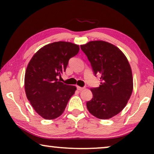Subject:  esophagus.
<instances>
[{
    "mask_svg": "<svg viewBox=\"0 0 154 154\" xmlns=\"http://www.w3.org/2000/svg\"><path fill=\"white\" fill-rule=\"evenodd\" d=\"M77 89H78V90H79V91H81V90H84V88H83V87H79V86H77Z\"/></svg>",
    "mask_w": 154,
    "mask_h": 154,
    "instance_id": "obj_1",
    "label": "esophagus"
}]
</instances>
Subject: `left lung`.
Returning a JSON list of instances; mask_svg holds the SVG:
<instances>
[{"instance_id":"left-lung-1","label":"left lung","mask_w":154,"mask_h":154,"mask_svg":"<svg viewBox=\"0 0 154 154\" xmlns=\"http://www.w3.org/2000/svg\"><path fill=\"white\" fill-rule=\"evenodd\" d=\"M81 48L101 82L99 87L91 88L92 98L86 106L94 116L111 119L123 110L132 92L129 62L119 48L107 42L90 41Z\"/></svg>"}]
</instances>
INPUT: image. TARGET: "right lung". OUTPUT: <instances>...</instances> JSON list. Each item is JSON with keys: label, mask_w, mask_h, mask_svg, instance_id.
I'll return each mask as SVG.
<instances>
[{"label": "right lung", "mask_w": 154, "mask_h": 154, "mask_svg": "<svg viewBox=\"0 0 154 154\" xmlns=\"http://www.w3.org/2000/svg\"><path fill=\"white\" fill-rule=\"evenodd\" d=\"M79 50L75 44L54 42L41 48L29 62L25 73V92L33 108L43 119L60 116L74 94L75 86L64 84L58 78Z\"/></svg>", "instance_id": "1"}]
</instances>
